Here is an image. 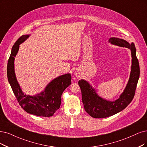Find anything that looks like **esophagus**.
I'll return each mask as SVG.
<instances>
[{
  "label": "esophagus",
  "instance_id": "esophagus-1",
  "mask_svg": "<svg viewBox=\"0 0 147 147\" xmlns=\"http://www.w3.org/2000/svg\"><path fill=\"white\" fill-rule=\"evenodd\" d=\"M75 76L78 78H79L80 77V75H79V73L78 72H75Z\"/></svg>",
  "mask_w": 147,
  "mask_h": 147
}]
</instances>
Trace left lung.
Returning <instances> with one entry per match:
<instances>
[{"label": "left lung", "instance_id": "1", "mask_svg": "<svg viewBox=\"0 0 147 147\" xmlns=\"http://www.w3.org/2000/svg\"><path fill=\"white\" fill-rule=\"evenodd\" d=\"M108 42L114 45L129 49L132 57L131 72L126 87L119 98L115 101L108 100L99 96L96 89L86 80L81 79L79 81L85 110L94 118L110 117L124 110L133 99L140 76L139 61L134 43L129 44L127 41L117 37L110 38Z\"/></svg>", "mask_w": 147, "mask_h": 147}]
</instances>
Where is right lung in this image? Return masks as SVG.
Here are the masks:
<instances>
[{"label":"right lung","instance_id":"obj_1","mask_svg":"<svg viewBox=\"0 0 147 147\" xmlns=\"http://www.w3.org/2000/svg\"><path fill=\"white\" fill-rule=\"evenodd\" d=\"M30 36V34L22 36L13 46L7 65L8 80L19 104L26 112L37 116L50 117L60 108L62 94L71 84V76L70 73L59 76L52 80L41 93L34 96L25 94L16 76L14 57L19 45Z\"/></svg>","mask_w":147,"mask_h":147}]
</instances>
